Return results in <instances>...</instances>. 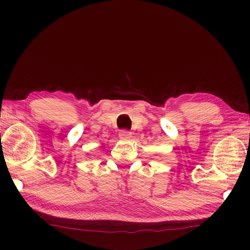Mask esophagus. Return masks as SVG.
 Masks as SVG:
<instances>
[{
  "label": "esophagus",
  "instance_id": "obj_1",
  "mask_svg": "<svg viewBox=\"0 0 250 250\" xmlns=\"http://www.w3.org/2000/svg\"><path fill=\"white\" fill-rule=\"evenodd\" d=\"M132 136V133L129 131H126V129H123V131L119 132V138L121 139H129Z\"/></svg>",
  "mask_w": 250,
  "mask_h": 250
}]
</instances>
